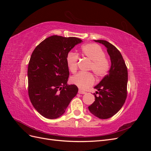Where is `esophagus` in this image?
<instances>
[{"label": "esophagus", "mask_w": 151, "mask_h": 151, "mask_svg": "<svg viewBox=\"0 0 151 151\" xmlns=\"http://www.w3.org/2000/svg\"><path fill=\"white\" fill-rule=\"evenodd\" d=\"M78 93H79V94H86V93L85 92V91H83V90H81V89H79Z\"/></svg>", "instance_id": "34e87169"}]
</instances>
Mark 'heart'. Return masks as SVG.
Listing matches in <instances>:
<instances>
[{"mask_svg":"<svg viewBox=\"0 0 151 151\" xmlns=\"http://www.w3.org/2000/svg\"><path fill=\"white\" fill-rule=\"evenodd\" d=\"M82 54L91 61L89 70H93L96 76L103 77L106 76L109 70L110 63L105 57V53L99 45L95 43H88L82 47ZM67 64L68 69L74 74L77 70L78 55L74 53H69L67 56ZM95 81L93 74L79 73L70 79V83L81 89H87L92 86Z\"/></svg>","mask_w":151,"mask_h":151,"instance_id":"heart-1","label":"heart"}]
</instances>
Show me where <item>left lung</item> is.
Instances as JSON below:
<instances>
[{
  "instance_id": "left-lung-1",
  "label": "left lung",
  "mask_w": 151,
  "mask_h": 151,
  "mask_svg": "<svg viewBox=\"0 0 151 151\" xmlns=\"http://www.w3.org/2000/svg\"><path fill=\"white\" fill-rule=\"evenodd\" d=\"M107 49L111 67L108 74L94 87L95 101L88 107L89 111L100 119H108L119 111L127 96L128 71L121 53L114 45L105 40H94ZM96 93H98L96 96Z\"/></svg>"
}]
</instances>
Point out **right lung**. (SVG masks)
<instances>
[{"label":"right lung","mask_w":151,"mask_h":151,"mask_svg":"<svg viewBox=\"0 0 151 151\" xmlns=\"http://www.w3.org/2000/svg\"><path fill=\"white\" fill-rule=\"evenodd\" d=\"M83 41L53 35L44 40L32 53L28 68L30 101L41 115L55 119L65 113L78 88L68 85L67 56Z\"/></svg>","instance_id":"right-lung-1"}]
</instances>
